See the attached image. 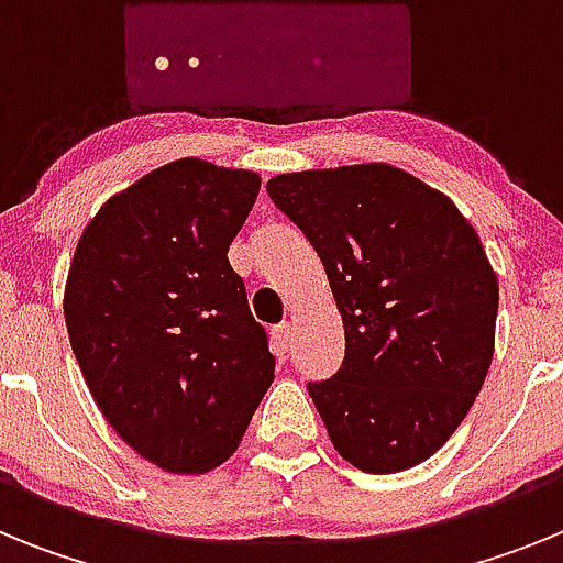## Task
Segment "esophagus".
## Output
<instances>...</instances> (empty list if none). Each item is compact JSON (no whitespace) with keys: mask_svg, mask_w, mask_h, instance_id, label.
<instances>
[{"mask_svg":"<svg viewBox=\"0 0 563 563\" xmlns=\"http://www.w3.org/2000/svg\"><path fill=\"white\" fill-rule=\"evenodd\" d=\"M290 341H292L290 324H278L276 330H273V346H276L278 355H287V350H290Z\"/></svg>","mask_w":563,"mask_h":563,"instance_id":"obj_1","label":"esophagus"}]
</instances>
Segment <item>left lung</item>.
I'll list each match as a JSON object with an SVG mask.
<instances>
[{
  "mask_svg": "<svg viewBox=\"0 0 563 563\" xmlns=\"http://www.w3.org/2000/svg\"><path fill=\"white\" fill-rule=\"evenodd\" d=\"M267 194L316 247L346 335L307 383L338 454L397 474L440 451L494 361L499 282L460 208L389 163L276 174Z\"/></svg>",
  "mask_w": 563,
  "mask_h": 563,
  "instance_id": "8db88e82",
  "label": "left lung"
}]
</instances>
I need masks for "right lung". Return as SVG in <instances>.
<instances>
[{
	"instance_id": "add662e5",
	"label": "right lung",
	"mask_w": 563,
	"mask_h": 563,
	"mask_svg": "<svg viewBox=\"0 0 563 563\" xmlns=\"http://www.w3.org/2000/svg\"><path fill=\"white\" fill-rule=\"evenodd\" d=\"M262 180L183 157L109 197L78 239L64 318L98 409L168 474H206L245 437L276 357L228 247Z\"/></svg>"
}]
</instances>
